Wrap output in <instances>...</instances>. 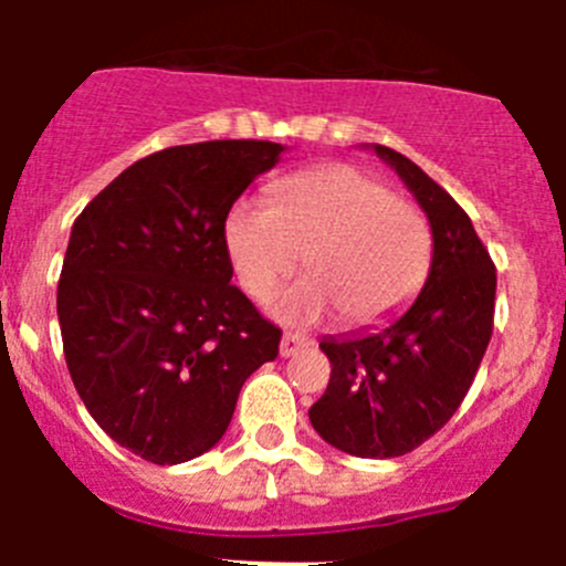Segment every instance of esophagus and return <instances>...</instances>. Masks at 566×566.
Listing matches in <instances>:
<instances>
[{
	"label": "esophagus",
	"instance_id": "esophagus-1",
	"mask_svg": "<svg viewBox=\"0 0 566 566\" xmlns=\"http://www.w3.org/2000/svg\"><path fill=\"white\" fill-rule=\"evenodd\" d=\"M303 348H308V339L300 337V334L286 332L283 339H280V357H294V354H300Z\"/></svg>",
	"mask_w": 566,
	"mask_h": 566
}]
</instances>
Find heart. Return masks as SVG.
Returning a JSON list of instances; mask_svg holds the SVG:
<instances>
[{"mask_svg":"<svg viewBox=\"0 0 566 566\" xmlns=\"http://www.w3.org/2000/svg\"><path fill=\"white\" fill-rule=\"evenodd\" d=\"M223 243L240 286L263 300L297 266L308 272L272 300L283 323L306 326L339 308L348 326L402 312L431 266V229L413 203L348 164L297 172L272 189V207L238 201Z\"/></svg>","mask_w":566,"mask_h":566,"instance_id":"1","label":"heart"}]
</instances>
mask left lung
<instances>
[{"label": "left lung", "mask_w": 566, "mask_h": 566, "mask_svg": "<svg viewBox=\"0 0 566 566\" xmlns=\"http://www.w3.org/2000/svg\"><path fill=\"white\" fill-rule=\"evenodd\" d=\"M371 149L428 214L431 269L391 323L319 339L332 379L308 419L337 451L391 459L431 439L462 405L493 334L496 266L451 195L397 149Z\"/></svg>", "instance_id": "8db88e82"}]
</instances>
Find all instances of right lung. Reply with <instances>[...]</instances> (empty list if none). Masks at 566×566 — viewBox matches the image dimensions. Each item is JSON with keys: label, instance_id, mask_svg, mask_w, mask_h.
Here are the masks:
<instances>
[{"label": "right lung", "instance_id": "obj_1", "mask_svg": "<svg viewBox=\"0 0 566 566\" xmlns=\"http://www.w3.org/2000/svg\"><path fill=\"white\" fill-rule=\"evenodd\" d=\"M280 153L272 142L161 149L73 223L56 294L67 371L102 431L147 462L214 448L243 382L277 357L280 328L232 286L223 223Z\"/></svg>", "mask_w": 566, "mask_h": 566}]
</instances>
